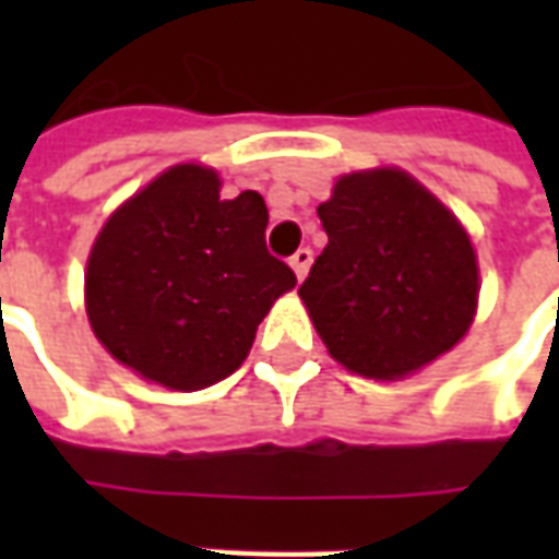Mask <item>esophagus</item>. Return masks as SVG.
Segmentation results:
<instances>
[{"label":"esophagus","mask_w":559,"mask_h":559,"mask_svg":"<svg viewBox=\"0 0 559 559\" xmlns=\"http://www.w3.org/2000/svg\"><path fill=\"white\" fill-rule=\"evenodd\" d=\"M311 263H314V251H311V248H299V251L290 257V266H293V272H296V278H299V281L308 275Z\"/></svg>","instance_id":"esophagus-1"}]
</instances>
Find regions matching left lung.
<instances>
[{"label": "left lung", "instance_id": "1", "mask_svg": "<svg viewBox=\"0 0 559 559\" xmlns=\"http://www.w3.org/2000/svg\"><path fill=\"white\" fill-rule=\"evenodd\" d=\"M317 215L329 245L299 296L344 368L392 380L455 347L476 314L479 272L437 197L401 170L350 173Z\"/></svg>", "mask_w": 559, "mask_h": 559}]
</instances>
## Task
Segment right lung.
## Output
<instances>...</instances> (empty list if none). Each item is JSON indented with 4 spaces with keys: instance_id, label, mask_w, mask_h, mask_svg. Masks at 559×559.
<instances>
[{
    "instance_id": "obj_1",
    "label": "right lung",
    "mask_w": 559,
    "mask_h": 559,
    "mask_svg": "<svg viewBox=\"0 0 559 559\" xmlns=\"http://www.w3.org/2000/svg\"><path fill=\"white\" fill-rule=\"evenodd\" d=\"M218 176L179 164L131 197L86 266V308L116 359L170 389L230 377L293 269L269 254L257 191L221 200Z\"/></svg>"
}]
</instances>
